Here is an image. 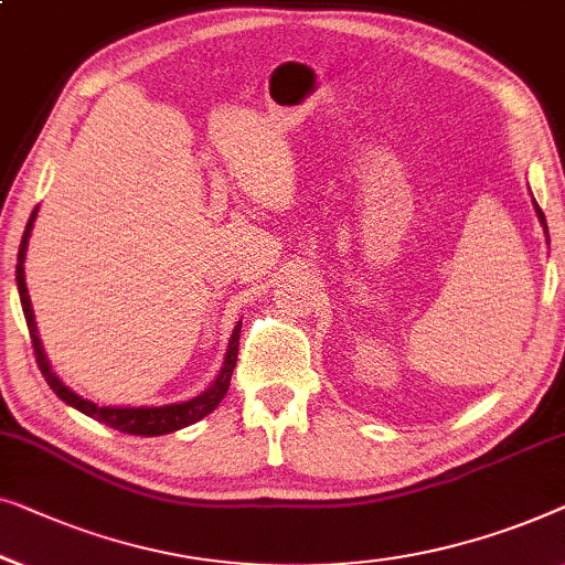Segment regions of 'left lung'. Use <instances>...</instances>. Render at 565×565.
<instances>
[{"mask_svg":"<svg viewBox=\"0 0 565 565\" xmlns=\"http://www.w3.org/2000/svg\"><path fill=\"white\" fill-rule=\"evenodd\" d=\"M532 206H535V214H537L540 225H543V233H545V243H547V225H545V214H543V210H540V206H537V202H535V200H532Z\"/></svg>","mask_w":565,"mask_h":565,"instance_id":"1","label":"left lung"}]
</instances>
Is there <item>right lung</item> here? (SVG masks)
Returning <instances> with one entry per match:
<instances>
[{"label":"right lung","mask_w":565,"mask_h":565,"mask_svg":"<svg viewBox=\"0 0 565 565\" xmlns=\"http://www.w3.org/2000/svg\"><path fill=\"white\" fill-rule=\"evenodd\" d=\"M35 217H38V206L33 210V214H30L25 235H22V243H20L18 291H20V301H22V312H25L30 338H33L35 361H38V365H41V373L45 376L47 386H51L55 392V396H61V399L66 402L68 407L84 412L86 417L97 419V423H102V425L115 427V430L127 433V435H142V438H156V435L177 433V430H181V427L200 423L202 417H206L210 412L217 409V404L225 399V394L230 388V379H233L235 361H237V345H241V324L243 322H237L233 335H230L225 361H222L217 376H214L212 384L206 386L200 396H194V399H189V402L163 404V407H113V404H109V407H99L97 402L78 396L74 388H68L58 376H55L51 363H47V355L43 351L41 338H38L33 305H30V294H28V284H25V253H28V241H30V233H33Z\"/></svg>","instance_id":"add662e5"}]
</instances>
